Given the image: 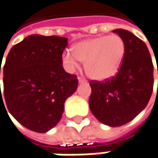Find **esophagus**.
Returning <instances> with one entry per match:
<instances>
[{
  "instance_id": "esophagus-1",
  "label": "esophagus",
  "mask_w": 158,
  "mask_h": 158,
  "mask_svg": "<svg viewBox=\"0 0 158 158\" xmlns=\"http://www.w3.org/2000/svg\"><path fill=\"white\" fill-rule=\"evenodd\" d=\"M78 79H79V82L80 84H81V83H86V82H87L86 79H84L83 78H81V77H78Z\"/></svg>"
}]
</instances>
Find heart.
Wrapping results in <instances>:
<instances>
[{
    "mask_svg": "<svg viewBox=\"0 0 158 158\" xmlns=\"http://www.w3.org/2000/svg\"><path fill=\"white\" fill-rule=\"evenodd\" d=\"M71 52L62 54L68 70H73L80 61H85V71L90 79L105 81L114 77L120 70L125 54L123 40L117 35H98L76 43Z\"/></svg>",
    "mask_w": 158,
    "mask_h": 158,
    "instance_id": "b5f03b06",
    "label": "heart"
}]
</instances>
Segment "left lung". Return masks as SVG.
Masks as SVG:
<instances>
[{
	"instance_id": "obj_1",
	"label": "left lung",
	"mask_w": 158,
	"mask_h": 158,
	"mask_svg": "<svg viewBox=\"0 0 158 158\" xmlns=\"http://www.w3.org/2000/svg\"><path fill=\"white\" fill-rule=\"evenodd\" d=\"M113 32L124 42V58L115 77L104 82L90 81L88 103L100 123L119 127L132 121L147 106L153 91L154 67L142 40L125 29Z\"/></svg>"
}]
</instances>
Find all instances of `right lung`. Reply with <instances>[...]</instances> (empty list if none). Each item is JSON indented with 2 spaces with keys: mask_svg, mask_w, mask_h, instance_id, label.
<instances>
[{
  "mask_svg": "<svg viewBox=\"0 0 158 158\" xmlns=\"http://www.w3.org/2000/svg\"><path fill=\"white\" fill-rule=\"evenodd\" d=\"M67 45L66 37L31 35L15 44L6 58L2 92L6 106L30 131L44 133L56 125L65 100L78 88L77 76L62 67L61 55ZM0 93L3 103L1 88Z\"/></svg>",
  "mask_w": 158,
  "mask_h": 158,
  "instance_id": "1",
  "label": "right lung"
}]
</instances>
